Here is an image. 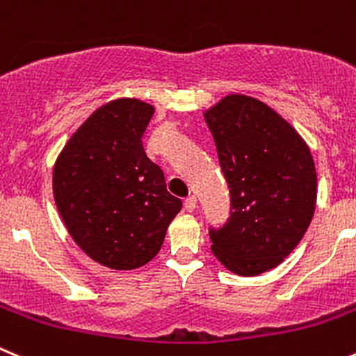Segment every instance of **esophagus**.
Here are the masks:
<instances>
[{
    "mask_svg": "<svg viewBox=\"0 0 356 356\" xmlns=\"http://www.w3.org/2000/svg\"><path fill=\"white\" fill-rule=\"evenodd\" d=\"M185 209H187L188 213H192L195 209V206H197V199H195V195H188L187 199H185Z\"/></svg>",
    "mask_w": 356,
    "mask_h": 356,
    "instance_id": "obj_1",
    "label": "esophagus"
}]
</instances>
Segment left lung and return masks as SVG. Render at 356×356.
I'll list each match as a JSON object with an SVG mask.
<instances>
[{
    "label": "left lung",
    "mask_w": 356,
    "mask_h": 356,
    "mask_svg": "<svg viewBox=\"0 0 356 356\" xmlns=\"http://www.w3.org/2000/svg\"><path fill=\"white\" fill-rule=\"evenodd\" d=\"M204 120L231 194V216L209 229L216 259L239 276L274 269L299 245L316 206L309 147L273 108L231 94Z\"/></svg>",
    "instance_id": "1"
}]
</instances>
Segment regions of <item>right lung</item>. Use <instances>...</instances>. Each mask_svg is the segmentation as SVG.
<instances>
[{
  "mask_svg": "<svg viewBox=\"0 0 356 356\" xmlns=\"http://www.w3.org/2000/svg\"><path fill=\"white\" fill-rule=\"evenodd\" d=\"M154 106L140 99L97 108L64 145L54 165V199L74 243L110 269H136L164 243L181 201L145 154Z\"/></svg>",
  "mask_w": 356,
  "mask_h": 356,
  "instance_id": "right-lung-1",
  "label": "right lung"
}]
</instances>
